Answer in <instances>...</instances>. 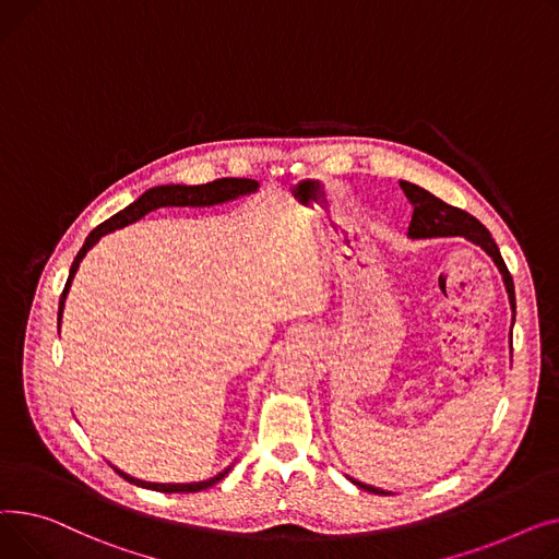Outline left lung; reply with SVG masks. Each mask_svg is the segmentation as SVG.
<instances>
[{"label":"left lung","mask_w":559,"mask_h":559,"mask_svg":"<svg viewBox=\"0 0 559 559\" xmlns=\"http://www.w3.org/2000/svg\"><path fill=\"white\" fill-rule=\"evenodd\" d=\"M400 187L404 189L406 199L413 205V218L408 225V239H440V237H465L467 241L480 246L491 261H495L499 273L503 275V284L508 290V300H510V309H512V324H514V316H516V300H514V282L512 275L506 266V261L499 252V246L491 239V235L487 233V227L474 218L472 214H467L465 210H457L453 205H447L444 201H440L438 195H433L431 191H426L413 182L400 180ZM510 352H512V330H510ZM354 485H358L360 489H368L372 495H390L385 489L366 485L360 480L349 478Z\"/></svg>","instance_id":"left-lung-1"}]
</instances>
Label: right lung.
I'll return each instance as SVG.
<instances>
[{"label": "right lung", "mask_w": 559, "mask_h": 559, "mask_svg": "<svg viewBox=\"0 0 559 559\" xmlns=\"http://www.w3.org/2000/svg\"><path fill=\"white\" fill-rule=\"evenodd\" d=\"M257 189H259V182L250 180V178H221V180H214V182H207V185H159V187H153V189L144 191L135 203H130L128 207H123L121 212H117L115 216H110L108 221H104L102 225L94 227L92 233L87 235L83 248L79 250L74 264L70 269L68 284H64V288H62L60 305H58V332H60V318H62L64 300H68V293H70L72 280H74V275L79 271V264L83 261V257L87 254V250L92 246H96L98 239H102L104 235L115 233V229H121V227H126L130 223H135L142 216H146L148 212L159 210V207H212V205H221V203H227V201H237V199H241V195L254 193ZM112 469L119 476H123L128 483H133L138 487H146V489H155V491H164V495H176V491H201V489H207V487L216 485L218 480H223L225 474L229 472V467H227L221 474H216V476H212L207 480H199V483H148V480H140L135 476L121 472L115 465H112Z\"/></svg>", "instance_id": "add662e5"}]
</instances>
